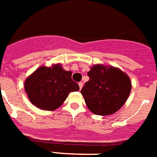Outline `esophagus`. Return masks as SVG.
Masks as SVG:
<instances>
[{
    "instance_id": "34e87169",
    "label": "esophagus",
    "mask_w": 157,
    "mask_h": 157,
    "mask_svg": "<svg viewBox=\"0 0 157 157\" xmlns=\"http://www.w3.org/2000/svg\"><path fill=\"white\" fill-rule=\"evenodd\" d=\"M78 85H79V87H80V89H81L82 88V86H83V82H79L78 83Z\"/></svg>"
}]
</instances>
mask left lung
<instances>
[{
    "label": "left lung",
    "mask_w": 157,
    "mask_h": 157,
    "mask_svg": "<svg viewBox=\"0 0 157 157\" xmlns=\"http://www.w3.org/2000/svg\"><path fill=\"white\" fill-rule=\"evenodd\" d=\"M87 75L90 80L85 83L81 93L93 113L113 114L126 102L131 91V81L121 69L97 64Z\"/></svg>",
    "instance_id": "8db88e82"
}]
</instances>
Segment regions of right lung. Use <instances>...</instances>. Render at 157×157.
Listing matches in <instances>:
<instances>
[{"label":"right lung","mask_w":157,"mask_h":157,"mask_svg":"<svg viewBox=\"0 0 157 157\" xmlns=\"http://www.w3.org/2000/svg\"><path fill=\"white\" fill-rule=\"evenodd\" d=\"M24 88L31 103L48 111L57 109L70 92L80 90L71 79V71H65L60 64L40 67L26 79Z\"/></svg>","instance_id":"right-lung-1"}]
</instances>
